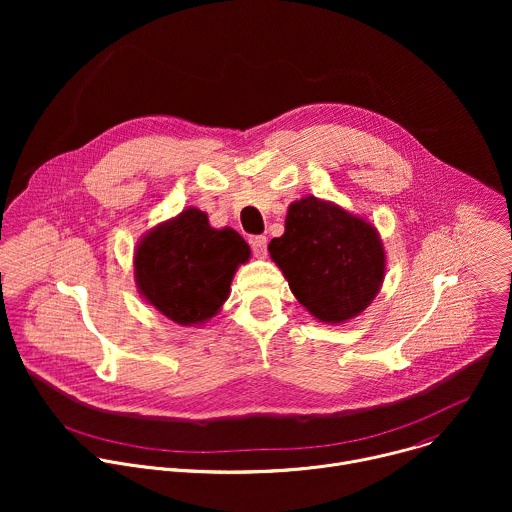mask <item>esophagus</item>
<instances>
[{"label":"esophagus","instance_id":"1","mask_svg":"<svg viewBox=\"0 0 512 512\" xmlns=\"http://www.w3.org/2000/svg\"><path fill=\"white\" fill-rule=\"evenodd\" d=\"M251 249H253V253L257 255V257H261V259H265L267 257V237H253L251 239Z\"/></svg>","mask_w":512,"mask_h":512}]
</instances>
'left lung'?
I'll list each match as a JSON object with an SVG mask.
<instances>
[{
    "label": "left lung",
    "instance_id": "8db88e82",
    "mask_svg": "<svg viewBox=\"0 0 512 512\" xmlns=\"http://www.w3.org/2000/svg\"><path fill=\"white\" fill-rule=\"evenodd\" d=\"M269 255L291 294L320 322L344 324L367 310L385 279V247L367 218L316 196L291 202Z\"/></svg>",
    "mask_w": 512,
    "mask_h": 512
}]
</instances>
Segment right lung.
<instances>
[{"instance_id":"right-lung-1","label":"right lung","mask_w":512,"mask_h":512,"mask_svg":"<svg viewBox=\"0 0 512 512\" xmlns=\"http://www.w3.org/2000/svg\"><path fill=\"white\" fill-rule=\"evenodd\" d=\"M251 249L231 227L212 229L208 214L188 206L145 233L133 253L139 296L180 326H202L231 294Z\"/></svg>"}]
</instances>
